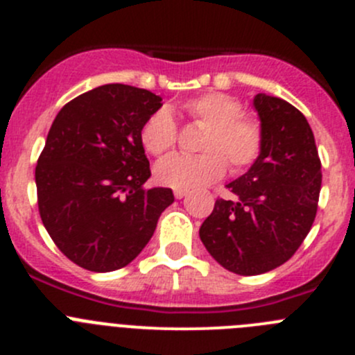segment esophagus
Here are the masks:
<instances>
[{
    "instance_id": "esophagus-1",
    "label": "esophagus",
    "mask_w": 355,
    "mask_h": 355,
    "mask_svg": "<svg viewBox=\"0 0 355 355\" xmlns=\"http://www.w3.org/2000/svg\"><path fill=\"white\" fill-rule=\"evenodd\" d=\"M173 194H175V198H177V199H184L185 196L189 194V192L187 191H180V189H175Z\"/></svg>"
}]
</instances>
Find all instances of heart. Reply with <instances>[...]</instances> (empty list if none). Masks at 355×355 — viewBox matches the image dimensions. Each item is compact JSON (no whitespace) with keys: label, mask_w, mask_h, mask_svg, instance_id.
<instances>
[{"label":"heart","mask_w":355,"mask_h":355,"mask_svg":"<svg viewBox=\"0 0 355 355\" xmlns=\"http://www.w3.org/2000/svg\"><path fill=\"white\" fill-rule=\"evenodd\" d=\"M184 110L196 123L207 128L199 156L170 155L157 161L155 177L164 187L192 191L220 180L228 164L234 171H244L259 159L264 132L256 118L244 116V106L234 96L207 92L189 99ZM142 144L151 155L170 151L177 141V125L166 108L155 111L141 130Z\"/></svg>","instance_id":"b5f03b06"}]
</instances>
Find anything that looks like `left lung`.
<instances>
[{
	"instance_id": "left-lung-1",
	"label": "left lung",
	"mask_w": 355,
	"mask_h": 355,
	"mask_svg": "<svg viewBox=\"0 0 355 355\" xmlns=\"http://www.w3.org/2000/svg\"><path fill=\"white\" fill-rule=\"evenodd\" d=\"M264 132L259 159L227 185L234 199H218L199 228L207 252L232 273H266L295 254L316 218L321 161L313 130L295 106L256 94Z\"/></svg>"
}]
</instances>
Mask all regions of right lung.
I'll use <instances>...</instances> for the list:
<instances>
[{
	"label": "right lung",
	"instance_id": "add662e5",
	"mask_svg": "<svg viewBox=\"0 0 355 355\" xmlns=\"http://www.w3.org/2000/svg\"><path fill=\"white\" fill-rule=\"evenodd\" d=\"M159 96L106 84L67 103L35 166L39 214L56 247L96 273L120 270L151 241L171 189L151 177L141 130Z\"/></svg>",
	"mask_w": 355,
	"mask_h": 355
}]
</instances>
